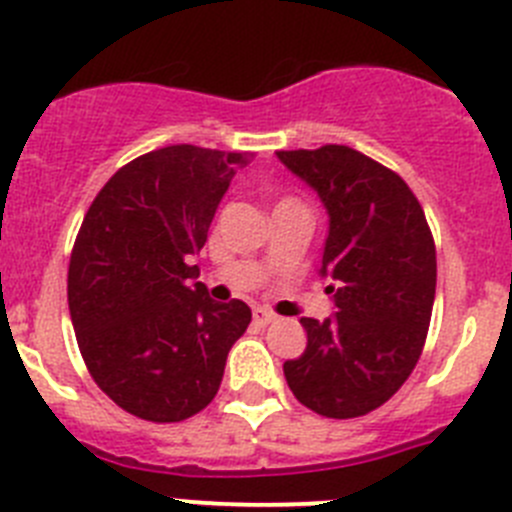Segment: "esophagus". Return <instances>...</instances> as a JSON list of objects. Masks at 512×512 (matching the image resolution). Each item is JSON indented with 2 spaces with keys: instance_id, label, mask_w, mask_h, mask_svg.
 Wrapping results in <instances>:
<instances>
[{
  "instance_id": "1",
  "label": "esophagus",
  "mask_w": 512,
  "mask_h": 512,
  "mask_svg": "<svg viewBox=\"0 0 512 512\" xmlns=\"http://www.w3.org/2000/svg\"><path fill=\"white\" fill-rule=\"evenodd\" d=\"M252 316H255V324H260V326L273 324V321L278 319V316H275L273 311H267V308H255V313H252Z\"/></svg>"
}]
</instances>
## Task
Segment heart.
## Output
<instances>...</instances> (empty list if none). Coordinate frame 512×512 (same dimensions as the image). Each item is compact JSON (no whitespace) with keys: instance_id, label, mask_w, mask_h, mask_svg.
<instances>
[{"instance_id":"obj_1","label":"heart","mask_w":512,"mask_h":512,"mask_svg":"<svg viewBox=\"0 0 512 512\" xmlns=\"http://www.w3.org/2000/svg\"><path fill=\"white\" fill-rule=\"evenodd\" d=\"M283 204H285V201H283Z\"/></svg>"}]
</instances>
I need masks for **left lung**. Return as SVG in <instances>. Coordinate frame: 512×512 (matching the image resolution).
Instances as JSON below:
<instances>
[{"instance_id":"8db88e82","label":"left lung","mask_w":512,"mask_h":512,"mask_svg":"<svg viewBox=\"0 0 512 512\" xmlns=\"http://www.w3.org/2000/svg\"><path fill=\"white\" fill-rule=\"evenodd\" d=\"M329 214L321 275L329 319H301L306 352L283 365L288 388L326 418L380 408L421 357L436 296V247L408 183L347 145L280 150Z\"/></svg>"}]
</instances>
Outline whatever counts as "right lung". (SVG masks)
<instances>
[{"label":"right lung","mask_w":512,"mask_h":512,"mask_svg":"<svg viewBox=\"0 0 512 512\" xmlns=\"http://www.w3.org/2000/svg\"><path fill=\"white\" fill-rule=\"evenodd\" d=\"M250 155L170 145L119 168L78 229L68 308L91 377L119 408L176 423L204 411L252 321L216 303L191 265Z\"/></svg>","instance_id":"right-lung-1"}]
</instances>
